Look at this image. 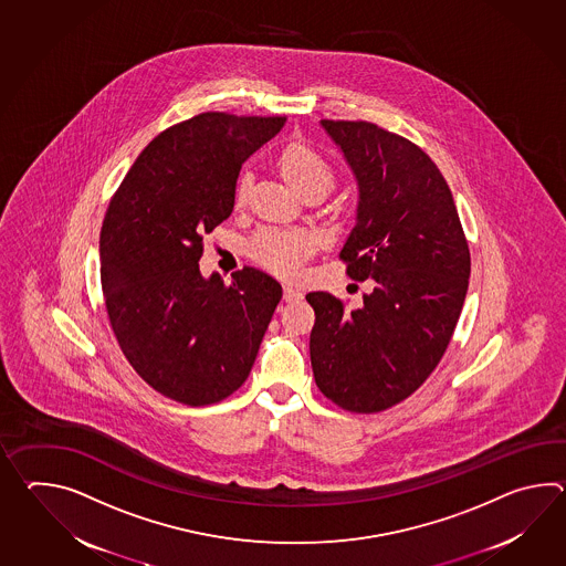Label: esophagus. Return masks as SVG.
<instances>
[{
	"instance_id": "34e87169",
	"label": "esophagus",
	"mask_w": 566,
	"mask_h": 566,
	"mask_svg": "<svg viewBox=\"0 0 566 566\" xmlns=\"http://www.w3.org/2000/svg\"><path fill=\"white\" fill-rule=\"evenodd\" d=\"M302 290L292 289V286H284V301L286 302H298L302 301Z\"/></svg>"
}]
</instances>
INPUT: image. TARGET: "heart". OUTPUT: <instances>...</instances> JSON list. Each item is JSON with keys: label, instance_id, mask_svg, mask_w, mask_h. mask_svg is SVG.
<instances>
[{"label": "heart", "instance_id": "obj_1", "mask_svg": "<svg viewBox=\"0 0 566 566\" xmlns=\"http://www.w3.org/2000/svg\"><path fill=\"white\" fill-rule=\"evenodd\" d=\"M277 164L290 182L302 192L308 189L327 190L335 180V168L331 160L308 142L298 139L286 144L277 156ZM248 189L250 172H241L233 190V199L238 207L245 202ZM316 245L318 238L311 231L265 227L250 239L248 250L253 260L264 265L265 270L274 272L277 276L292 277L301 272L302 265L311 258Z\"/></svg>", "mask_w": 566, "mask_h": 566}]
</instances>
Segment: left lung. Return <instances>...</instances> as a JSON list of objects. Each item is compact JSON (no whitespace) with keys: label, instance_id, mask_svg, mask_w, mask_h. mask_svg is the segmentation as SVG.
I'll return each instance as SVG.
<instances>
[{"label":"left lung","instance_id":"left-lung-1","mask_svg":"<svg viewBox=\"0 0 566 566\" xmlns=\"http://www.w3.org/2000/svg\"><path fill=\"white\" fill-rule=\"evenodd\" d=\"M359 185L339 258L371 280L359 308L308 292L314 381L343 410L371 415L412 396L437 369L465 302L471 253L451 189L427 151L369 122L323 119Z\"/></svg>","mask_w":566,"mask_h":566}]
</instances>
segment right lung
<instances>
[{"label":"right lung","instance_id":"right-lung-1","mask_svg":"<svg viewBox=\"0 0 566 566\" xmlns=\"http://www.w3.org/2000/svg\"><path fill=\"white\" fill-rule=\"evenodd\" d=\"M286 117L207 112L164 129L115 190L101 227V289L129 365L187 406L238 391L282 286L245 265L201 276L202 235L233 211L241 164Z\"/></svg>","mask_w":566,"mask_h":566}]
</instances>
